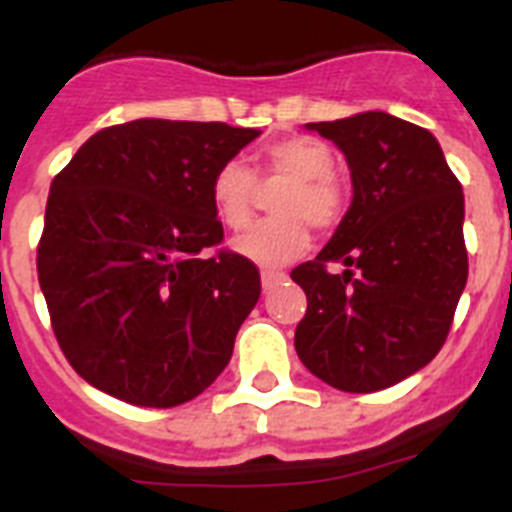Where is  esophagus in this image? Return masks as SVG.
<instances>
[{"label": "esophagus", "instance_id": "34e87169", "mask_svg": "<svg viewBox=\"0 0 512 512\" xmlns=\"http://www.w3.org/2000/svg\"><path fill=\"white\" fill-rule=\"evenodd\" d=\"M284 279H287V274H282V271H271V269L261 271V284H264L266 292H269L271 287H277L279 282H284Z\"/></svg>", "mask_w": 512, "mask_h": 512}]
</instances>
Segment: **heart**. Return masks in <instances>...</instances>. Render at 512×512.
Returning a JSON list of instances; mask_svg holds the SVG:
<instances>
[{"label":"heart","mask_w":512,"mask_h":512,"mask_svg":"<svg viewBox=\"0 0 512 512\" xmlns=\"http://www.w3.org/2000/svg\"><path fill=\"white\" fill-rule=\"evenodd\" d=\"M333 166L336 153L315 135H287L266 143L256 171L241 161H225L217 166L210 182V202L217 220L230 230H243L253 220L259 182L264 187L287 184L271 205L277 217L235 238V253L251 264L274 269L307 251V225L320 233L336 228L346 212V187Z\"/></svg>","instance_id":"b5f03b06"}]
</instances>
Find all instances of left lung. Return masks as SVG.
I'll list each match as a JSON object with an SVG mask.
<instances>
[{
  "instance_id": "obj_1",
  "label": "left lung",
  "mask_w": 512,
  "mask_h": 512,
  "mask_svg": "<svg viewBox=\"0 0 512 512\" xmlns=\"http://www.w3.org/2000/svg\"><path fill=\"white\" fill-rule=\"evenodd\" d=\"M307 128L343 151L354 202L328 246L292 269L307 295L297 356L336 390L377 392L446 343L469 274L464 194L438 140L413 122L361 112Z\"/></svg>"
}]
</instances>
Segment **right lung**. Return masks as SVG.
I'll list each match as a JSON object with an SVG mask.
<instances>
[{"instance_id": "right-lung-1", "label": "right lung", "mask_w": 512, "mask_h": 512, "mask_svg": "<svg viewBox=\"0 0 512 512\" xmlns=\"http://www.w3.org/2000/svg\"><path fill=\"white\" fill-rule=\"evenodd\" d=\"M256 135L225 122H122L56 174L38 282L63 356L92 387L176 408L228 366L261 277L220 248L210 182Z\"/></svg>"}]
</instances>
